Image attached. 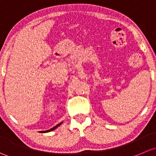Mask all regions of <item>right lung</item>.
I'll use <instances>...</instances> for the list:
<instances>
[{
	"label": "right lung",
	"instance_id": "add662e5",
	"mask_svg": "<svg viewBox=\"0 0 156 156\" xmlns=\"http://www.w3.org/2000/svg\"><path fill=\"white\" fill-rule=\"evenodd\" d=\"M62 122H60V123H59V124L56 125L55 126H54L53 128H51V129L47 130V131H39V132H41V133H47V132H50V131H53V130L56 129V128H57L58 127V126H60L62 124Z\"/></svg>",
	"mask_w": 156,
	"mask_h": 156
}]
</instances>
